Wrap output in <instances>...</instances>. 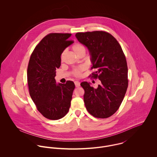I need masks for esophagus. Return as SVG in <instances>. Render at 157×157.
<instances>
[{
  "instance_id": "esophagus-1",
  "label": "esophagus",
  "mask_w": 157,
  "mask_h": 157,
  "mask_svg": "<svg viewBox=\"0 0 157 157\" xmlns=\"http://www.w3.org/2000/svg\"><path fill=\"white\" fill-rule=\"evenodd\" d=\"M74 84L75 85V87H79L80 86V83L78 81H75Z\"/></svg>"
}]
</instances>
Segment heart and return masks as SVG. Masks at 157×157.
<instances>
[{
  "label": "heart",
  "instance_id": "heart-1",
  "mask_svg": "<svg viewBox=\"0 0 157 157\" xmlns=\"http://www.w3.org/2000/svg\"><path fill=\"white\" fill-rule=\"evenodd\" d=\"M72 49L77 56H79L80 55H81L82 54H85L86 49H85V46L81 44H79V43L75 44L72 46ZM65 54V51L62 52V53L61 54L60 59L62 61H63V60ZM84 70H85V67H80L75 68L72 71V75L75 77H79L82 75V72Z\"/></svg>",
  "mask_w": 157,
  "mask_h": 157
}]
</instances>
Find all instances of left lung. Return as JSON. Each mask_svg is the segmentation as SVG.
<instances>
[{
  "label": "left lung",
  "instance_id": "left-lung-1",
  "mask_svg": "<svg viewBox=\"0 0 157 157\" xmlns=\"http://www.w3.org/2000/svg\"><path fill=\"white\" fill-rule=\"evenodd\" d=\"M75 36L90 53L93 65L91 69H95V71L90 77L101 81L97 88L86 82L81 83L85 90L86 108L96 118H108L118 109L128 89V70L125 55L116 39L108 32L77 33Z\"/></svg>",
  "mask_w": 157,
  "mask_h": 157
}]
</instances>
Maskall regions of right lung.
I'll list each match as a JSON object with an SVG mask.
<instances>
[{
	"label": "right lung",
	"mask_w": 157,
	"mask_h": 157,
	"mask_svg": "<svg viewBox=\"0 0 157 157\" xmlns=\"http://www.w3.org/2000/svg\"><path fill=\"white\" fill-rule=\"evenodd\" d=\"M71 34L50 33L35 47L28 65L27 81L29 95L37 110L45 118L56 120L67 115L75 85L68 80L58 85L56 70L61 65L60 56L68 46Z\"/></svg>",
	"instance_id": "add662e5"
}]
</instances>
